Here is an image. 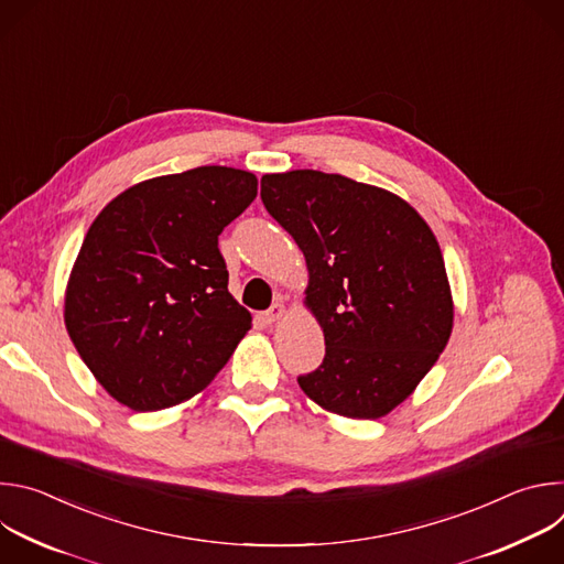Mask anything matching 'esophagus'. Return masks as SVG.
I'll use <instances>...</instances> for the list:
<instances>
[{
  "instance_id": "1",
  "label": "esophagus",
  "mask_w": 564,
  "mask_h": 564,
  "mask_svg": "<svg viewBox=\"0 0 564 564\" xmlns=\"http://www.w3.org/2000/svg\"><path fill=\"white\" fill-rule=\"evenodd\" d=\"M283 314H285V307H283L281 301H276V303H272L270 310L263 312V321H265V324H274V321H279Z\"/></svg>"
}]
</instances>
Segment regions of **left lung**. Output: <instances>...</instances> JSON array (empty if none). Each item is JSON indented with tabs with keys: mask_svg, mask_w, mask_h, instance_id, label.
Here are the masks:
<instances>
[{
	"mask_svg": "<svg viewBox=\"0 0 564 564\" xmlns=\"http://www.w3.org/2000/svg\"><path fill=\"white\" fill-rule=\"evenodd\" d=\"M261 200L305 257V305L324 328V364L296 379L301 390L344 417L388 415L453 330L435 234L406 200L339 174H265Z\"/></svg>",
	"mask_w": 564,
	"mask_h": 564,
	"instance_id": "1",
	"label": "left lung"
}]
</instances>
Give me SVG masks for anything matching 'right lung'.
Here are the masks:
<instances>
[{
	"instance_id": "right-lung-1",
	"label": "right lung",
	"mask_w": 564,
	"mask_h": 564,
	"mask_svg": "<svg viewBox=\"0 0 564 564\" xmlns=\"http://www.w3.org/2000/svg\"><path fill=\"white\" fill-rule=\"evenodd\" d=\"M254 174L196 167L116 196L68 276L64 324L100 386L131 411L181 404L227 364L252 314L227 290L220 231L257 198Z\"/></svg>"
}]
</instances>
